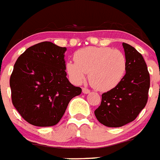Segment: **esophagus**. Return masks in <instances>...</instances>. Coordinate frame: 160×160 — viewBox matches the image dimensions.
Instances as JSON below:
<instances>
[{
	"instance_id": "esophagus-1",
	"label": "esophagus",
	"mask_w": 160,
	"mask_h": 160,
	"mask_svg": "<svg viewBox=\"0 0 160 160\" xmlns=\"http://www.w3.org/2000/svg\"><path fill=\"white\" fill-rule=\"evenodd\" d=\"M82 92H83L84 94H88V93L90 92V90H89V89H88V88H82Z\"/></svg>"
}]
</instances>
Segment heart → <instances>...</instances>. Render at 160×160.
Returning <instances> with one entry per match:
<instances>
[{"label":"heart","instance_id":"b5f03b06","mask_svg":"<svg viewBox=\"0 0 160 160\" xmlns=\"http://www.w3.org/2000/svg\"><path fill=\"white\" fill-rule=\"evenodd\" d=\"M75 61L66 63V71L73 82L82 83L88 72V80L99 91L116 88L126 71V58L121 51L109 47H88L77 51Z\"/></svg>","mask_w":160,"mask_h":160}]
</instances>
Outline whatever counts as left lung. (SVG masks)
I'll return each instance as SVG.
<instances>
[{
  "label": "left lung",
  "instance_id": "1",
  "mask_svg": "<svg viewBox=\"0 0 160 160\" xmlns=\"http://www.w3.org/2000/svg\"><path fill=\"white\" fill-rule=\"evenodd\" d=\"M126 58L123 79L102 95V102L94 112L98 121L108 127H121L133 121L148 101L150 78L143 56L134 47L122 44Z\"/></svg>",
  "mask_w": 160,
  "mask_h": 160
}]
</instances>
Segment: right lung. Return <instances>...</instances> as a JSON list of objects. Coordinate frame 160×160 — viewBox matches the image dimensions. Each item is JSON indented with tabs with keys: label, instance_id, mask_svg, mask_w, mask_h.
Listing matches in <instances>:
<instances>
[{
	"label": "right lung",
	"instance_id": "right-lung-1",
	"mask_svg": "<svg viewBox=\"0 0 160 160\" xmlns=\"http://www.w3.org/2000/svg\"><path fill=\"white\" fill-rule=\"evenodd\" d=\"M65 47L41 42L16 60L10 78L11 99L25 121L35 126L58 123L72 98L81 94L67 78Z\"/></svg>",
	"mask_w": 160,
	"mask_h": 160
}]
</instances>
